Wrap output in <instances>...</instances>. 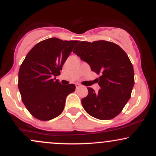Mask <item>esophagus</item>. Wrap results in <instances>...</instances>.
<instances>
[{
  "mask_svg": "<svg viewBox=\"0 0 156 156\" xmlns=\"http://www.w3.org/2000/svg\"><path fill=\"white\" fill-rule=\"evenodd\" d=\"M80 87H81V86H80L79 83H76V89H79Z\"/></svg>",
  "mask_w": 156,
  "mask_h": 156,
  "instance_id": "1",
  "label": "esophagus"
}]
</instances>
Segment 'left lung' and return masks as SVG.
I'll list each match as a JSON object with an SVG mask.
<instances>
[{"mask_svg":"<svg viewBox=\"0 0 156 156\" xmlns=\"http://www.w3.org/2000/svg\"><path fill=\"white\" fill-rule=\"evenodd\" d=\"M73 53L87 62L100 75L98 93L88 87L89 94L81 100L84 110L102 120L117 117L130 98L134 85V71L128 55L117 44L105 40L82 41Z\"/></svg>","mask_w":156,"mask_h":156,"instance_id":"8db88e82","label":"left lung"}]
</instances>
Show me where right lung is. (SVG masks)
<instances>
[{
    "mask_svg": "<svg viewBox=\"0 0 156 156\" xmlns=\"http://www.w3.org/2000/svg\"><path fill=\"white\" fill-rule=\"evenodd\" d=\"M78 41L47 39L28 52L18 73L22 101L37 119L47 121L58 117L64 108L66 98L76 89L74 84L62 85L60 75L64 62Z\"/></svg>",
    "mask_w": 156,
    "mask_h": 156,
    "instance_id": "1",
    "label": "right lung"
}]
</instances>
